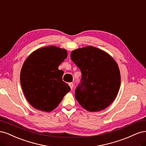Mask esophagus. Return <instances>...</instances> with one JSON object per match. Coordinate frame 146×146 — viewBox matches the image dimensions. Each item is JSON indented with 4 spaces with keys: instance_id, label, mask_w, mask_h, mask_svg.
I'll return each instance as SVG.
<instances>
[{
    "instance_id": "esophagus-1",
    "label": "esophagus",
    "mask_w": 146,
    "mask_h": 146,
    "mask_svg": "<svg viewBox=\"0 0 146 146\" xmlns=\"http://www.w3.org/2000/svg\"><path fill=\"white\" fill-rule=\"evenodd\" d=\"M69 86H70V89L72 90L73 86H74V84H73L72 83H69Z\"/></svg>"
}]
</instances>
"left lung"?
<instances>
[{"label": "left lung", "mask_w": 146, "mask_h": 146, "mask_svg": "<svg viewBox=\"0 0 146 146\" xmlns=\"http://www.w3.org/2000/svg\"><path fill=\"white\" fill-rule=\"evenodd\" d=\"M70 58L80 69L76 100L90 112L105 109L116 99L121 85L118 65L108 53L93 46L73 50Z\"/></svg>", "instance_id": "left-lung-1"}]
</instances>
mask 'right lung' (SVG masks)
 I'll use <instances>...</instances> for the list:
<instances>
[{
  "instance_id": "1",
  "label": "right lung",
  "mask_w": 146,
  "mask_h": 146,
  "mask_svg": "<svg viewBox=\"0 0 146 146\" xmlns=\"http://www.w3.org/2000/svg\"><path fill=\"white\" fill-rule=\"evenodd\" d=\"M64 48L51 46L35 50L25 60L20 80L24 96L35 109L50 112L57 107L70 88L62 80L58 66L67 58Z\"/></svg>"
}]
</instances>
